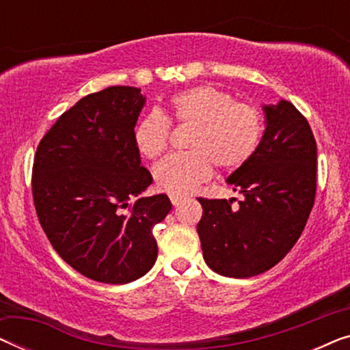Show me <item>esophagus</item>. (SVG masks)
<instances>
[{"label": "esophagus", "instance_id": "1", "mask_svg": "<svg viewBox=\"0 0 350 350\" xmlns=\"http://www.w3.org/2000/svg\"><path fill=\"white\" fill-rule=\"evenodd\" d=\"M170 202L175 205V207H178L180 204L185 202V198H181V196H170Z\"/></svg>", "mask_w": 350, "mask_h": 350}]
</instances>
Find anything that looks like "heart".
<instances>
[{
    "mask_svg": "<svg viewBox=\"0 0 350 350\" xmlns=\"http://www.w3.org/2000/svg\"><path fill=\"white\" fill-rule=\"evenodd\" d=\"M170 119L191 126L186 138L189 151L167 156L154 169L161 191L186 196L212 176L213 164L221 170H237L252 159L261 145L265 122L260 109L234 102L232 95L213 85H194L170 98ZM170 124L164 114L143 116L133 131V143L146 159L165 151Z\"/></svg>",
    "mask_w": 350,
    "mask_h": 350,
    "instance_id": "heart-1",
    "label": "heart"
}]
</instances>
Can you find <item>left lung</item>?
Wrapping results in <instances>:
<instances>
[{
    "instance_id": "1",
    "label": "left lung",
    "mask_w": 350,
    "mask_h": 350,
    "mask_svg": "<svg viewBox=\"0 0 350 350\" xmlns=\"http://www.w3.org/2000/svg\"><path fill=\"white\" fill-rule=\"evenodd\" d=\"M266 129L245 165L226 180L243 196L204 199L198 234L204 260L218 274L245 279L275 266L298 241L317 188V143L286 100L262 107Z\"/></svg>"
}]
</instances>
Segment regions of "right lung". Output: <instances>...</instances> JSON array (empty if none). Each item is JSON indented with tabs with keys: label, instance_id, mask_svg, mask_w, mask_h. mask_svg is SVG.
Segmentation results:
<instances>
[{
	"label": "right lung",
	"instance_id": "1",
	"mask_svg": "<svg viewBox=\"0 0 350 350\" xmlns=\"http://www.w3.org/2000/svg\"><path fill=\"white\" fill-rule=\"evenodd\" d=\"M146 97L131 85L89 94L38 145L31 189L38 219L62 260L89 279L129 284L157 258L154 224L165 194L142 198L152 176L133 131Z\"/></svg>",
	"mask_w": 350,
	"mask_h": 350
}]
</instances>
